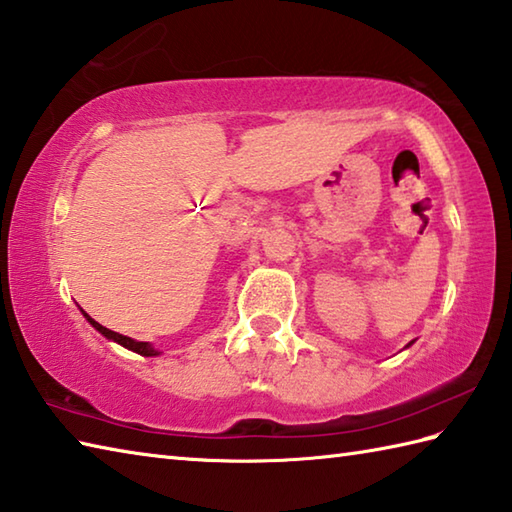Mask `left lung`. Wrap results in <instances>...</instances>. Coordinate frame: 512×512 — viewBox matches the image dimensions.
Wrapping results in <instances>:
<instances>
[{
  "label": "left lung",
  "mask_w": 512,
  "mask_h": 512,
  "mask_svg": "<svg viewBox=\"0 0 512 512\" xmlns=\"http://www.w3.org/2000/svg\"><path fill=\"white\" fill-rule=\"evenodd\" d=\"M411 343H413V341H411ZM411 343H409V345H411ZM409 345H407V347H409Z\"/></svg>",
  "instance_id": "1"
}]
</instances>
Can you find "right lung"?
Listing matches in <instances>:
<instances>
[{
	"mask_svg": "<svg viewBox=\"0 0 512 512\" xmlns=\"http://www.w3.org/2000/svg\"><path fill=\"white\" fill-rule=\"evenodd\" d=\"M83 312V310H81ZM83 317H85V321H88L94 330H99L105 339H110V341H114V343H118V345H123V347H127V350H132V352H136V354H140V356H158L160 352L156 350L154 345L151 343H147V341H136V339H129V336H123V334H118V332H114V330H107V328H103L101 323H96L88 312H83Z\"/></svg>",
	"mask_w": 512,
	"mask_h": 512,
	"instance_id": "1",
	"label": "right lung"
}]
</instances>
